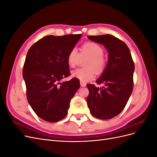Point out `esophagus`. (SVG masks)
Returning a JSON list of instances; mask_svg holds the SVG:
<instances>
[{"label": "esophagus", "mask_w": 157, "mask_h": 157, "mask_svg": "<svg viewBox=\"0 0 157 157\" xmlns=\"http://www.w3.org/2000/svg\"><path fill=\"white\" fill-rule=\"evenodd\" d=\"M80 86H81L82 87L86 86V83L84 82H82V81H80Z\"/></svg>", "instance_id": "1"}]
</instances>
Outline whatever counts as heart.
Here are the masks:
<instances>
[{
	"label": "heart",
	"mask_w": 157,
	"mask_h": 157,
	"mask_svg": "<svg viewBox=\"0 0 157 157\" xmlns=\"http://www.w3.org/2000/svg\"><path fill=\"white\" fill-rule=\"evenodd\" d=\"M103 54L104 50L102 47L93 42L84 44L80 49V54L77 48H73L67 56V63L69 67H75L79 62L80 57L84 58L88 56L89 58L84 63L86 67L72 71L71 76L82 82H88L93 80L95 77V71L99 73H101L105 67Z\"/></svg>",
	"instance_id": "heart-1"
}]
</instances>
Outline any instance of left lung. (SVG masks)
I'll return each instance as SVG.
<instances>
[{
  "instance_id": "8db88e82",
  "label": "left lung",
  "mask_w": 157,
  "mask_h": 157,
  "mask_svg": "<svg viewBox=\"0 0 157 157\" xmlns=\"http://www.w3.org/2000/svg\"><path fill=\"white\" fill-rule=\"evenodd\" d=\"M105 46L108 62L97 80L101 88L89 84L87 104L92 115L99 119H110L120 114L129 99L134 87L135 66L130 51L124 42L111 35L88 36Z\"/></svg>"
}]
</instances>
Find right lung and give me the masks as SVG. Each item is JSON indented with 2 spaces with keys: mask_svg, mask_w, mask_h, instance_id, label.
I'll list each match as a JSON object with an SVG mask.
<instances>
[{
  "mask_svg": "<svg viewBox=\"0 0 157 157\" xmlns=\"http://www.w3.org/2000/svg\"><path fill=\"white\" fill-rule=\"evenodd\" d=\"M82 35H48L28 51L23 69L27 98L42 119L58 122L67 115L71 99L80 87L76 78L61 82L70 75L67 56Z\"/></svg>",
  "mask_w": 157,
  "mask_h": 157,
  "instance_id": "1",
  "label": "right lung"
}]
</instances>
